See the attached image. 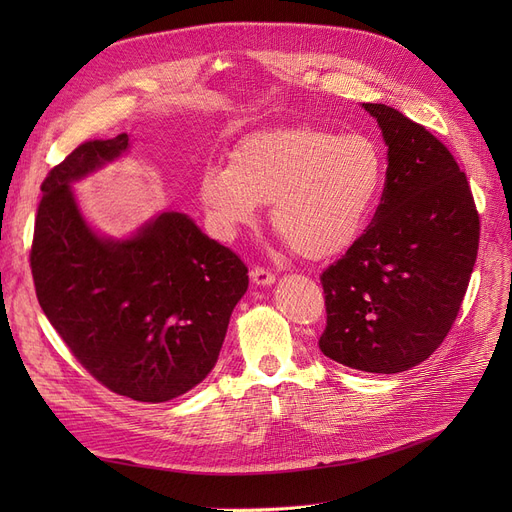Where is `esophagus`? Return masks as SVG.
I'll list each match as a JSON object with an SVG mask.
<instances>
[{
    "mask_svg": "<svg viewBox=\"0 0 512 512\" xmlns=\"http://www.w3.org/2000/svg\"><path fill=\"white\" fill-rule=\"evenodd\" d=\"M251 280L255 286H272L276 282V276L270 270H265V267H255L251 272Z\"/></svg>",
    "mask_w": 512,
    "mask_h": 512,
    "instance_id": "esophagus-1",
    "label": "esophagus"
}]
</instances>
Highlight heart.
Instances as JSON below:
<instances>
[{"mask_svg": "<svg viewBox=\"0 0 512 512\" xmlns=\"http://www.w3.org/2000/svg\"><path fill=\"white\" fill-rule=\"evenodd\" d=\"M386 161L365 134L297 126L255 132L228 153V166H207L199 203L209 226L230 240L272 203V224L305 259L351 249L380 199Z\"/></svg>", "mask_w": 512, "mask_h": 512, "instance_id": "b5f03b06", "label": "heart"}]
</instances>
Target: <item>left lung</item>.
Masks as SVG:
<instances>
[{
	"label": "left lung",
	"instance_id": "1",
	"mask_svg": "<svg viewBox=\"0 0 512 512\" xmlns=\"http://www.w3.org/2000/svg\"><path fill=\"white\" fill-rule=\"evenodd\" d=\"M388 147L382 201L365 234L321 274V353L369 373L432 355L461 309L479 247V215L450 151L384 103H361Z\"/></svg>",
	"mask_w": 512,
	"mask_h": 512
}]
</instances>
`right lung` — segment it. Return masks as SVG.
Here are the masks:
<instances>
[{
  "label": "right lung",
  "instance_id": "right-lung-1",
  "mask_svg": "<svg viewBox=\"0 0 512 512\" xmlns=\"http://www.w3.org/2000/svg\"><path fill=\"white\" fill-rule=\"evenodd\" d=\"M130 149V134L76 147L41 184L31 267L37 299L74 357L116 394L166 402L218 363L247 267L180 211L124 238L97 232L74 186Z\"/></svg>",
  "mask_w": 512,
  "mask_h": 512
}]
</instances>
